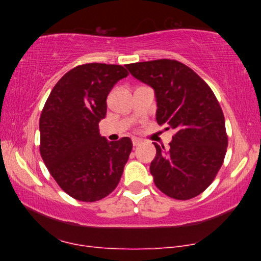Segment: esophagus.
<instances>
[{"label": "esophagus", "mask_w": 261, "mask_h": 261, "mask_svg": "<svg viewBox=\"0 0 261 261\" xmlns=\"http://www.w3.org/2000/svg\"><path fill=\"white\" fill-rule=\"evenodd\" d=\"M133 146H135V147H137V146H139L142 142V140L141 139H139V138H133Z\"/></svg>", "instance_id": "34e87169"}]
</instances>
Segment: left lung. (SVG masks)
<instances>
[{"mask_svg":"<svg viewBox=\"0 0 261 261\" xmlns=\"http://www.w3.org/2000/svg\"><path fill=\"white\" fill-rule=\"evenodd\" d=\"M126 67L154 89L158 124L176 132L169 148L153 142L156 154L149 171L155 187L174 199L196 197L215 179L227 152L226 123L215 94L178 60L158 59Z\"/></svg>","mask_w":261,"mask_h":261,"instance_id":"left-lung-1","label":"left lung"}]
</instances>
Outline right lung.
I'll use <instances>...</instances> for the list:
<instances>
[{
  "instance_id": "1",
  "label": "right lung",
  "mask_w": 261,
  "mask_h": 261,
  "mask_svg": "<svg viewBox=\"0 0 261 261\" xmlns=\"http://www.w3.org/2000/svg\"><path fill=\"white\" fill-rule=\"evenodd\" d=\"M127 76L122 65H78L60 78L42 108L41 158L62 190L78 201H99L115 190L129 158V138L108 142L98 132L110 90Z\"/></svg>"
}]
</instances>
